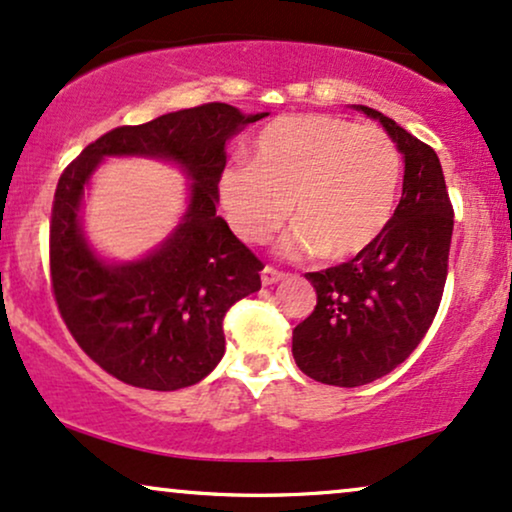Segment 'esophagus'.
<instances>
[{"mask_svg": "<svg viewBox=\"0 0 512 512\" xmlns=\"http://www.w3.org/2000/svg\"><path fill=\"white\" fill-rule=\"evenodd\" d=\"M283 278H286V274L274 269V267H264L262 269V286H274V283L283 281Z\"/></svg>", "mask_w": 512, "mask_h": 512, "instance_id": "obj_1", "label": "esophagus"}]
</instances>
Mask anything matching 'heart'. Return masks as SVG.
<instances>
[{"label":"heart","mask_w":512,"mask_h":512,"mask_svg":"<svg viewBox=\"0 0 512 512\" xmlns=\"http://www.w3.org/2000/svg\"><path fill=\"white\" fill-rule=\"evenodd\" d=\"M217 186L238 238L267 241L293 210L283 252L340 262L371 248L390 226L401 153L378 127L338 115H288L264 127L252 160L224 167Z\"/></svg>","instance_id":"obj_1"}]
</instances>
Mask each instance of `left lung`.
<instances>
[{
  "mask_svg": "<svg viewBox=\"0 0 512 512\" xmlns=\"http://www.w3.org/2000/svg\"><path fill=\"white\" fill-rule=\"evenodd\" d=\"M404 158L401 200L385 234L338 267L307 274L314 312L293 331L297 368L326 385L359 387L383 378L418 347L446 281L454 210L437 153L373 111Z\"/></svg>",
  "mask_w": 512,
  "mask_h": 512,
  "instance_id": "8db88e82",
  "label": "left lung"
}]
</instances>
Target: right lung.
<instances>
[{"label":"right lung","mask_w":512,"mask_h":512,"mask_svg":"<svg viewBox=\"0 0 512 512\" xmlns=\"http://www.w3.org/2000/svg\"><path fill=\"white\" fill-rule=\"evenodd\" d=\"M267 115L205 103L118 127L58 179L49 229L58 312L77 345L122 383L172 392L200 383L222 361L226 309L260 290L262 262L217 215V184L226 144ZM106 157L163 159L190 181L178 226L134 261H108L83 234V196Z\"/></svg>","instance_id":"1"}]
</instances>
